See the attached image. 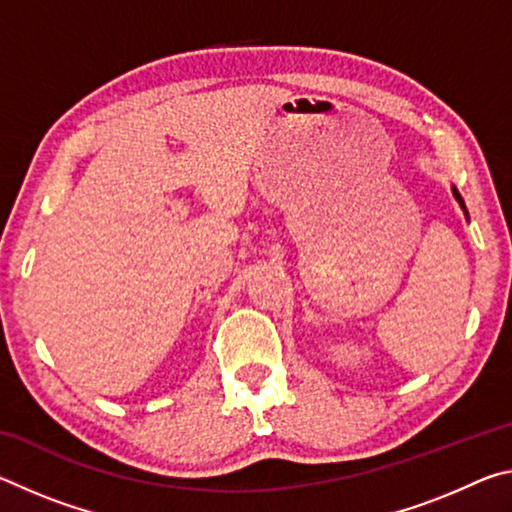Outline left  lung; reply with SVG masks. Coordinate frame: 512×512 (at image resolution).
<instances>
[{
  "instance_id": "1",
  "label": "left lung",
  "mask_w": 512,
  "mask_h": 512,
  "mask_svg": "<svg viewBox=\"0 0 512 512\" xmlns=\"http://www.w3.org/2000/svg\"><path fill=\"white\" fill-rule=\"evenodd\" d=\"M452 194H454V198H456V203L461 205V210H463V214H465V219L470 221V214H467V207H465V201L461 198V194H458V189L452 185Z\"/></svg>"
}]
</instances>
